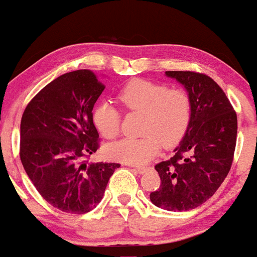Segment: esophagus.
<instances>
[{"label": "esophagus", "mask_w": 257, "mask_h": 257, "mask_svg": "<svg viewBox=\"0 0 257 257\" xmlns=\"http://www.w3.org/2000/svg\"><path fill=\"white\" fill-rule=\"evenodd\" d=\"M149 169H151V167H136V172L140 175H143L146 174Z\"/></svg>", "instance_id": "1"}]
</instances>
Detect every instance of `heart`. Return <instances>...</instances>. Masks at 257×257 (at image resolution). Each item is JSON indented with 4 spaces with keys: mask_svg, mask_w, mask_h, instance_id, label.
<instances>
[{
    "mask_svg": "<svg viewBox=\"0 0 257 257\" xmlns=\"http://www.w3.org/2000/svg\"><path fill=\"white\" fill-rule=\"evenodd\" d=\"M119 99L128 111L144 115L142 138H123L109 144L105 153L110 159L144 165L164 147H174L184 136L192 116L191 97L181 88L164 83L135 79L121 88ZM92 119L99 134L114 138L120 128L121 115L111 103L103 100L94 106Z\"/></svg>",
    "mask_w": 257,
    "mask_h": 257,
    "instance_id": "b5f03b06",
    "label": "heart"
}]
</instances>
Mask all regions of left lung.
Instances as JSON below:
<instances>
[{"label": "left lung", "instance_id": "left-lung-1", "mask_svg": "<svg viewBox=\"0 0 257 257\" xmlns=\"http://www.w3.org/2000/svg\"><path fill=\"white\" fill-rule=\"evenodd\" d=\"M191 97L192 116L175 155L155 165L159 189L151 201L167 211H188L204 204L228 175L237 142V114L211 77L194 71H166Z\"/></svg>", "mask_w": 257, "mask_h": 257}]
</instances>
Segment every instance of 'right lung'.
<instances>
[{
	"label": "right lung",
	"mask_w": 257,
	"mask_h": 257,
	"mask_svg": "<svg viewBox=\"0 0 257 257\" xmlns=\"http://www.w3.org/2000/svg\"><path fill=\"white\" fill-rule=\"evenodd\" d=\"M104 85L90 70L60 75L31 99L20 122V160L52 206L86 214L102 200L115 163H87L97 152L92 119Z\"/></svg>",
	"instance_id": "obj_1"
}]
</instances>
